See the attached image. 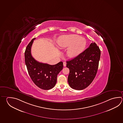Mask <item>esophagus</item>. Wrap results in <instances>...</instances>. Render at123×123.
Masks as SVG:
<instances>
[{"instance_id": "obj_1", "label": "esophagus", "mask_w": 123, "mask_h": 123, "mask_svg": "<svg viewBox=\"0 0 123 123\" xmlns=\"http://www.w3.org/2000/svg\"><path fill=\"white\" fill-rule=\"evenodd\" d=\"M63 66H64V67H66V65H67V63H66V62H64L63 63Z\"/></svg>"}]
</instances>
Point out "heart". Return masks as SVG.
I'll list each match as a JSON object with an SVG mask.
<instances>
[{
  "label": "heart",
  "instance_id": "1",
  "mask_svg": "<svg viewBox=\"0 0 123 123\" xmlns=\"http://www.w3.org/2000/svg\"><path fill=\"white\" fill-rule=\"evenodd\" d=\"M57 43L61 48H67V54L69 58L77 57L85 48L86 39L75 34L63 35L58 38Z\"/></svg>",
  "mask_w": 123,
  "mask_h": 123
}]
</instances>
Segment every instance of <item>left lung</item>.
<instances>
[{
	"instance_id": "8db88e82",
	"label": "left lung",
	"mask_w": 123,
	"mask_h": 123,
	"mask_svg": "<svg viewBox=\"0 0 123 123\" xmlns=\"http://www.w3.org/2000/svg\"><path fill=\"white\" fill-rule=\"evenodd\" d=\"M100 56V48L94 42L77 57L67 61L70 70L68 82L71 88L82 90L90 85L97 73Z\"/></svg>"
}]
</instances>
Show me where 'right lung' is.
Listing matches in <instances>:
<instances>
[{
	"label": "right lung",
	"instance_id": "1",
	"mask_svg": "<svg viewBox=\"0 0 123 123\" xmlns=\"http://www.w3.org/2000/svg\"><path fill=\"white\" fill-rule=\"evenodd\" d=\"M34 38L28 44L25 52V61L28 73L33 83L44 90H50L56 85L57 77L63 69V63L51 65L40 63L32 57L31 49Z\"/></svg>",
	"mask_w": 123,
	"mask_h": 123
}]
</instances>
